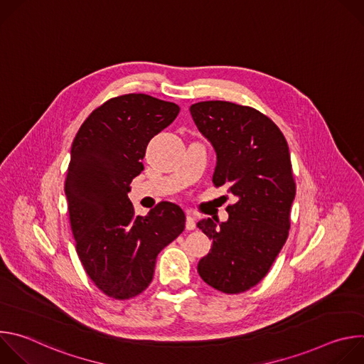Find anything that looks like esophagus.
<instances>
[{"label":"esophagus","instance_id":"esophagus-1","mask_svg":"<svg viewBox=\"0 0 364 364\" xmlns=\"http://www.w3.org/2000/svg\"><path fill=\"white\" fill-rule=\"evenodd\" d=\"M186 229H187V230H193V229H196V218H194L190 212H187V218H186Z\"/></svg>","mask_w":364,"mask_h":364}]
</instances>
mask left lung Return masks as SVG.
Instances as JSON below:
<instances>
[{"label": "left lung", "mask_w": 364, "mask_h": 364, "mask_svg": "<svg viewBox=\"0 0 364 364\" xmlns=\"http://www.w3.org/2000/svg\"><path fill=\"white\" fill-rule=\"evenodd\" d=\"M190 114L215 148V186H229L236 197L226 222L197 223L213 240L197 271L218 291L240 294L265 278L287 242L295 198L289 148L279 128L250 107L205 100L191 105Z\"/></svg>", "instance_id": "8db88e82"}]
</instances>
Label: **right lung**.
Masks as SVG:
<instances>
[{
	"instance_id": "1",
	"label": "right lung",
	"mask_w": 364,
	"mask_h": 364,
	"mask_svg": "<svg viewBox=\"0 0 364 364\" xmlns=\"http://www.w3.org/2000/svg\"><path fill=\"white\" fill-rule=\"evenodd\" d=\"M178 112L176 103L144 93L112 97L73 139L65 193L76 252L89 278L112 298L141 294L159 253L184 230L180 205L161 201L146 216H135L128 198L149 139Z\"/></svg>"
}]
</instances>
